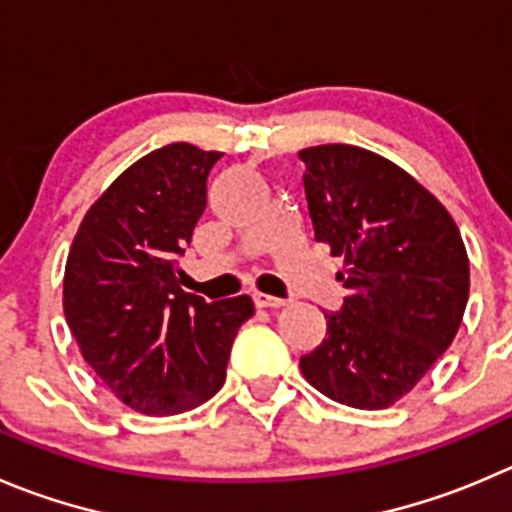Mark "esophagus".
<instances>
[{"label":"esophagus","mask_w":512,"mask_h":512,"mask_svg":"<svg viewBox=\"0 0 512 512\" xmlns=\"http://www.w3.org/2000/svg\"><path fill=\"white\" fill-rule=\"evenodd\" d=\"M253 304L259 306V309H279V306H284L286 301L279 299V296H269L256 291V294H253Z\"/></svg>","instance_id":"obj_1"}]
</instances>
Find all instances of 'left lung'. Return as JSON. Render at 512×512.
<instances>
[{"label": "left lung", "mask_w": 512, "mask_h": 512, "mask_svg": "<svg viewBox=\"0 0 512 512\" xmlns=\"http://www.w3.org/2000/svg\"><path fill=\"white\" fill-rule=\"evenodd\" d=\"M314 238L342 256L347 296L324 311L326 339L304 354L311 387L357 410L405 397L460 329L470 294L465 243L410 173L354 145L301 150Z\"/></svg>", "instance_id": "8db88e82"}]
</instances>
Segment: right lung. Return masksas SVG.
Returning a JSON list of instances; mask_svg holds the SVG:
<instances>
[{
	"label": "right lung",
	"mask_w": 512,
	"mask_h": 512,
	"mask_svg": "<svg viewBox=\"0 0 512 512\" xmlns=\"http://www.w3.org/2000/svg\"><path fill=\"white\" fill-rule=\"evenodd\" d=\"M223 153L173 143L130 165L87 211L65 266V319L85 362L143 415H178L226 382L251 296L180 289L178 259L206 211Z\"/></svg>",
	"instance_id": "1"
}]
</instances>
